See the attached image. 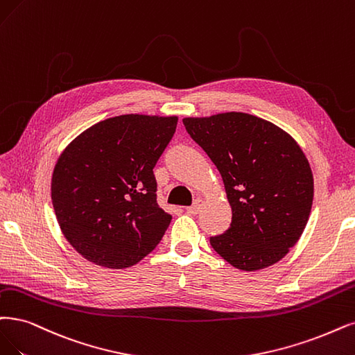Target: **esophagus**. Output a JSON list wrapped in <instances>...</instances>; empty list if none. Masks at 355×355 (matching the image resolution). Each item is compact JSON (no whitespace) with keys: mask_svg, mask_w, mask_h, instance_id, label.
Instances as JSON below:
<instances>
[{"mask_svg":"<svg viewBox=\"0 0 355 355\" xmlns=\"http://www.w3.org/2000/svg\"><path fill=\"white\" fill-rule=\"evenodd\" d=\"M200 209H202V200L198 199L191 206L187 207V212H189L190 215H198V214L200 212Z\"/></svg>","mask_w":355,"mask_h":355,"instance_id":"34e87169","label":"esophagus"}]
</instances>
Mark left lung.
I'll list each match as a JSON object with an SVG mask.
<instances>
[{"instance_id":"1","label":"left lung","mask_w":355,"mask_h":355,"mask_svg":"<svg viewBox=\"0 0 355 355\" xmlns=\"http://www.w3.org/2000/svg\"><path fill=\"white\" fill-rule=\"evenodd\" d=\"M224 180L231 227L211 237L234 268L253 272L279 261L303 234L313 174L298 143L278 125L244 112L182 120Z\"/></svg>"}]
</instances>
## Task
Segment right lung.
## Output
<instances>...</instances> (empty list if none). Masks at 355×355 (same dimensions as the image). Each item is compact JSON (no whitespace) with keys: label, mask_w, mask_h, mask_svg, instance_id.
<instances>
[{"label":"right lung","mask_w":355,"mask_h":355,"mask_svg":"<svg viewBox=\"0 0 355 355\" xmlns=\"http://www.w3.org/2000/svg\"><path fill=\"white\" fill-rule=\"evenodd\" d=\"M177 116L127 114L85 130L62 150L51 199L64 237L98 266L136 265L159 244L171 216L156 203L153 168Z\"/></svg>","instance_id":"right-lung-1"}]
</instances>
